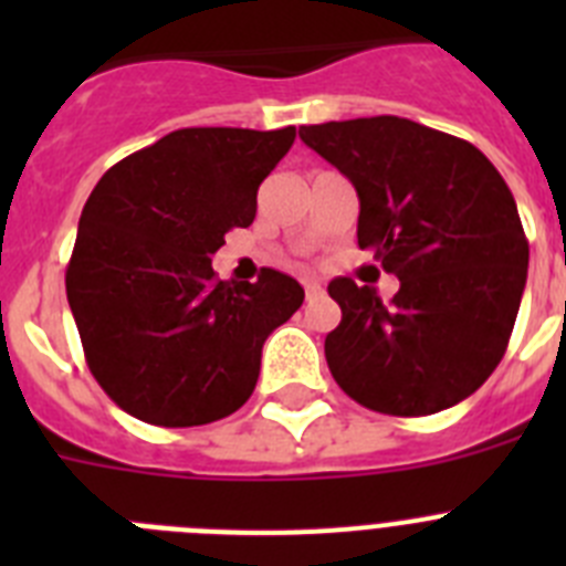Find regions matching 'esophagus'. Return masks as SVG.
<instances>
[{
    "instance_id": "1",
    "label": "esophagus",
    "mask_w": 566,
    "mask_h": 566,
    "mask_svg": "<svg viewBox=\"0 0 566 566\" xmlns=\"http://www.w3.org/2000/svg\"><path fill=\"white\" fill-rule=\"evenodd\" d=\"M306 297H308V300L323 297V286H319L317 280H308V283H306Z\"/></svg>"
}]
</instances>
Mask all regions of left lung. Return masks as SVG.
I'll use <instances>...</instances> for the list:
<instances>
[{"label":"left lung","instance_id":"obj_1","mask_svg":"<svg viewBox=\"0 0 566 566\" xmlns=\"http://www.w3.org/2000/svg\"><path fill=\"white\" fill-rule=\"evenodd\" d=\"M354 184L357 243L399 277L388 303L352 277L328 283L343 319L326 337L354 402L428 417L462 402L507 352L530 247L513 192L473 144L374 115L300 127Z\"/></svg>","mask_w":566,"mask_h":566}]
</instances>
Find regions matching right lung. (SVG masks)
I'll return each mask as SVG.
<instances>
[{
	"label": "right lung",
	"instance_id": "right-lung-1",
	"mask_svg": "<svg viewBox=\"0 0 566 566\" xmlns=\"http://www.w3.org/2000/svg\"><path fill=\"white\" fill-rule=\"evenodd\" d=\"M294 127H187L104 172L78 218L64 286L90 371L129 417L192 428L252 397L269 334L303 306L274 269L218 280L223 234L249 227Z\"/></svg>",
	"mask_w": 566,
	"mask_h": 566
}]
</instances>
